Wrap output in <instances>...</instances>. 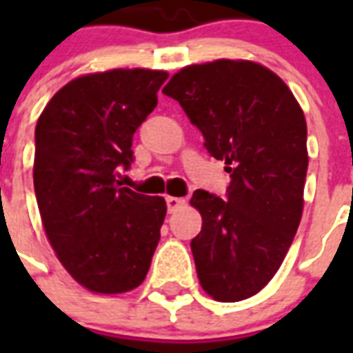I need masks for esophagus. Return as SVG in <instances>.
<instances>
[{
  "label": "esophagus",
  "mask_w": 353,
  "mask_h": 353,
  "mask_svg": "<svg viewBox=\"0 0 353 353\" xmlns=\"http://www.w3.org/2000/svg\"><path fill=\"white\" fill-rule=\"evenodd\" d=\"M185 205V199L183 198H174V196H168L166 198V207H168V212H176L177 209H181Z\"/></svg>",
  "instance_id": "34e87169"
}]
</instances>
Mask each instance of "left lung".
Here are the masks:
<instances>
[{
    "instance_id": "8db88e82",
    "label": "left lung",
    "mask_w": 353,
    "mask_h": 353,
    "mask_svg": "<svg viewBox=\"0 0 353 353\" xmlns=\"http://www.w3.org/2000/svg\"><path fill=\"white\" fill-rule=\"evenodd\" d=\"M163 93L181 104L205 148L225 161V199L196 190L203 225L190 241L199 284L214 301L256 295L279 271L302 218L306 119L284 80L247 60L183 68Z\"/></svg>"
}]
</instances>
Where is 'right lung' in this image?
Wrapping results in <instances>:
<instances>
[{"instance_id": "obj_1", "label": "right lung", "mask_w": 353, "mask_h": 353, "mask_svg": "<svg viewBox=\"0 0 353 353\" xmlns=\"http://www.w3.org/2000/svg\"><path fill=\"white\" fill-rule=\"evenodd\" d=\"M168 74L113 69L71 80L36 124L34 192L58 260L93 293L135 290L148 273L165 199L121 187L133 133L157 106Z\"/></svg>"}]
</instances>
